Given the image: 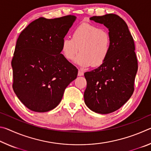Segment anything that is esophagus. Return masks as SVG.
<instances>
[{
  "instance_id": "34e87169",
  "label": "esophagus",
  "mask_w": 151,
  "mask_h": 151,
  "mask_svg": "<svg viewBox=\"0 0 151 151\" xmlns=\"http://www.w3.org/2000/svg\"><path fill=\"white\" fill-rule=\"evenodd\" d=\"M84 75V71L82 70H78V76H83Z\"/></svg>"
}]
</instances>
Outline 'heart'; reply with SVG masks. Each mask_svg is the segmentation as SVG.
<instances>
[{"label": "heart", "instance_id": "b5f03b06", "mask_svg": "<svg viewBox=\"0 0 151 151\" xmlns=\"http://www.w3.org/2000/svg\"><path fill=\"white\" fill-rule=\"evenodd\" d=\"M80 53L75 63L81 67L99 66L109 57L111 49L109 33L99 27L88 23L79 25L73 32L72 38L65 37L61 42V50L68 60Z\"/></svg>", "mask_w": 151, "mask_h": 151}]
</instances>
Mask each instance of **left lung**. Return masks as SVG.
<instances>
[{
    "label": "left lung",
    "instance_id": "1",
    "mask_svg": "<svg viewBox=\"0 0 151 151\" xmlns=\"http://www.w3.org/2000/svg\"><path fill=\"white\" fill-rule=\"evenodd\" d=\"M91 20L109 29L111 49L106 60L84 74L87 83L84 93L86 105L99 114H109L121 108L134 92L138 70L134 43L124 20L115 14L94 16Z\"/></svg>",
    "mask_w": 151,
    "mask_h": 151
}]
</instances>
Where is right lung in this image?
<instances>
[{"mask_svg":"<svg viewBox=\"0 0 151 151\" xmlns=\"http://www.w3.org/2000/svg\"><path fill=\"white\" fill-rule=\"evenodd\" d=\"M73 15L40 17L20 33L11 65L12 88L21 103L32 111L45 112L58 106L78 69L61 54V42L76 20Z\"/></svg>","mask_w":151,"mask_h":151,"instance_id":"right-lung-1","label":"right lung"}]
</instances>
